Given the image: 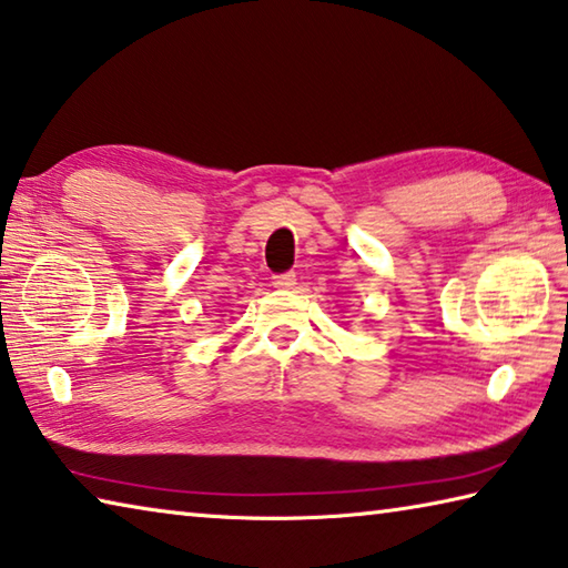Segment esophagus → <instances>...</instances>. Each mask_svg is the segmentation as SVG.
Masks as SVG:
<instances>
[{"label": "esophagus", "mask_w": 568, "mask_h": 568, "mask_svg": "<svg viewBox=\"0 0 568 568\" xmlns=\"http://www.w3.org/2000/svg\"><path fill=\"white\" fill-rule=\"evenodd\" d=\"M273 285L281 287V291H291V287L295 285V273H275Z\"/></svg>", "instance_id": "esophagus-1"}]
</instances>
